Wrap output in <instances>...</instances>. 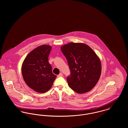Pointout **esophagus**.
<instances>
[{"label": "esophagus", "mask_w": 128, "mask_h": 128, "mask_svg": "<svg viewBox=\"0 0 128 128\" xmlns=\"http://www.w3.org/2000/svg\"><path fill=\"white\" fill-rule=\"evenodd\" d=\"M63 76V74L62 73H60L58 75V77H62Z\"/></svg>", "instance_id": "obj_1"}]
</instances>
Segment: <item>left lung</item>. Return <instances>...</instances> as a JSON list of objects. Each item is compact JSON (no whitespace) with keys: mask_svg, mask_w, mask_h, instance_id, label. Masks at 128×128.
Listing matches in <instances>:
<instances>
[{"mask_svg":"<svg viewBox=\"0 0 128 128\" xmlns=\"http://www.w3.org/2000/svg\"><path fill=\"white\" fill-rule=\"evenodd\" d=\"M60 49L70 71V75L66 78L69 87L79 94L90 91L101 74L99 58L89 46L83 43L71 42Z\"/></svg>","mask_w":128,"mask_h":128,"instance_id":"8db88e82","label":"left lung"}]
</instances>
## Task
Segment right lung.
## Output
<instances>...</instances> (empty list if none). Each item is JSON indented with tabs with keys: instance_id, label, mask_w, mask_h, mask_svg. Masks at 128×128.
<instances>
[{
	"instance_id": "add662e5",
	"label": "right lung",
	"mask_w": 128,
	"mask_h": 128,
	"mask_svg": "<svg viewBox=\"0 0 128 128\" xmlns=\"http://www.w3.org/2000/svg\"><path fill=\"white\" fill-rule=\"evenodd\" d=\"M50 46L43 45L30 52L25 58L22 68L23 78L27 85L38 92L48 91L56 76L52 73L48 62Z\"/></svg>"
}]
</instances>
